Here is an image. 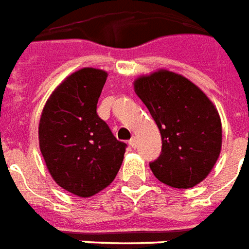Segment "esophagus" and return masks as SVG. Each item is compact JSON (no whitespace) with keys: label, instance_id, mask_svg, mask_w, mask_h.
<instances>
[{"label":"esophagus","instance_id":"esophagus-1","mask_svg":"<svg viewBox=\"0 0 249 249\" xmlns=\"http://www.w3.org/2000/svg\"><path fill=\"white\" fill-rule=\"evenodd\" d=\"M128 144H130L131 147H135V146H137V138H135V137H133V138L128 141Z\"/></svg>","mask_w":249,"mask_h":249}]
</instances>
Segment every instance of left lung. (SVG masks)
Wrapping results in <instances>:
<instances>
[{
	"instance_id": "obj_1",
	"label": "left lung",
	"mask_w": 249,
	"mask_h": 249,
	"mask_svg": "<svg viewBox=\"0 0 249 249\" xmlns=\"http://www.w3.org/2000/svg\"><path fill=\"white\" fill-rule=\"evenodd\" d=\"M134 89L161 133V154L150 162L153 174L178 189L200 184L221 151L216 107L196 84L166 70L138 77Z\"/></svg>"
}]
</instances>
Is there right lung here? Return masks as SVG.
<instances>
[{"instance_id": "1", "label": "right lung", "mask_w": 249, "mask_h": 249, "mask_svg": "<svg viewBox=\"0 0 249 249\" xmlns=\"http://www.w3.org/2000/svg\"><path fill=\"white\" fill-rule=\"evenodd\" d=\"M106 79L107 72L96 68L73 72L49 96L38 124L40 150L52 178L84 198L114 181L127 147L96 112Z\"/></svg>"}]
</instances>
